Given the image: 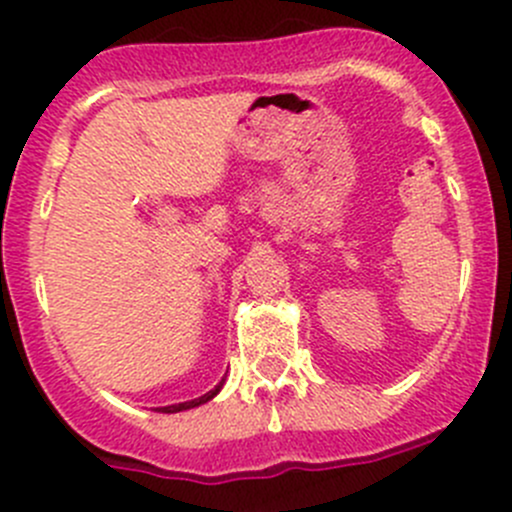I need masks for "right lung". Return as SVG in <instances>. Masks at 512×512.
Masks as SVG:
<instances>
[{
	"instance_id": "right-lung-1",
	"label": "right lung",
	"mask_w": 512,
	"mask_h": 512,
	"mask_svg": "<svg viewBox=\"0 0 512 512\" xmlns=\"http://www.w3.org/2000/svg\"><path fill=\"white\" fill-rule=\"evenodd\" d=\"M223 384H225V379L220 381V384L215 386L213 391H208V394H205V396H200V399L185 401V404H175V406H163V409H158V411H163V414H178V411H188V409H195V406H200V404H208V401L213 399V396H218V391L223 389Z\"/></svg>"
}]
</instances>
